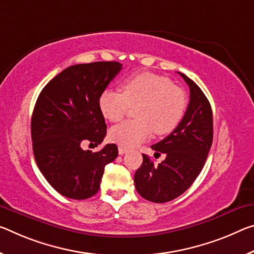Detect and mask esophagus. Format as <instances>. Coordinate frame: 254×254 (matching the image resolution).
<instances>
[{"label":"esophagus","mask_w":254,"mask_h":254,"mask_svg":"<svg viewBox=\"0 0 254 254\" xmlns=\"http://www.w3.org/2000/svg\"><path fill=\"white\" fill-rule=\"evenodd\" d=\"M127 148H124V147H119V154L120 155H123V154H127Z\"/></svg>","instance_id":"1"}]
</instances>
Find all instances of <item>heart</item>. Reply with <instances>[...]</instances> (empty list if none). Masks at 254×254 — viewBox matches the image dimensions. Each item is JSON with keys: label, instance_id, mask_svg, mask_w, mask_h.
<instances>
[{"label": "heart", "instance_id": "b5f03b06", "mask_svg": "<svg viewBox=\"0 0 254 254\" xmlns=\"http://www.w3.org/2000/svg\"><path fill=\"white\" fill-rule=\"evenodd\" d=\"M122 91L105 89L99 96V110L106 120L119 122L130 106H136L138 120L127 121L111 128L113 142L132 148L150 138L152 132L166 135L175 130L187 110V96L171 79L151 72L127 76L122 82Z\"/></svg>", "mask_w": 254, "mask_h": 254}]
</instances>
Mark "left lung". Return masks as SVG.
Wrapping results in <instances>:
<instances>
[{"label": "left lung", "mask_w": 254, "mask_h": 254, "mask_svg": "<svg viewBox=\"0 0 254 254\" xmlns=\"http://www.w3.org/2000/svg\"><path fill=\"white\" fill-rule=\"evenodd\" d=\"M190 88V102L178 127L151 148L166 155L158 166L147 155L134 174L140 195L156 203L168 202L188 190L202 171L214 136L212 111L198 84L179 72ZM160 155V154H159Z\"/></svg>", "instance_id": "8db88e82"}]
</instances>
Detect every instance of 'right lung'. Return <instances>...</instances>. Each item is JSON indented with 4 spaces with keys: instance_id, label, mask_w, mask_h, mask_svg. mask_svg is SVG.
I'll return each instance as SVG.
<instances>
[{
    "instance_id": "right-lung-1",
    "label": "right lung",
    "mask_w": 254,
    "mask_h": 254,
    "mask_svg": "<svg viewBox=\"0 0 254 254\" xmlns=\"http://www.w3.org/2000/svg\"><path fill=\"white\" fill-rule=\"evenodd\" d=\"M122 69L119 62H94L66 67L43 88L31 116L34 156L44 178L66 198L88 199L98 192L104 170L119 155L118 146H98L106 123L98 99Z\"/></svg>"
}]
</instances>
